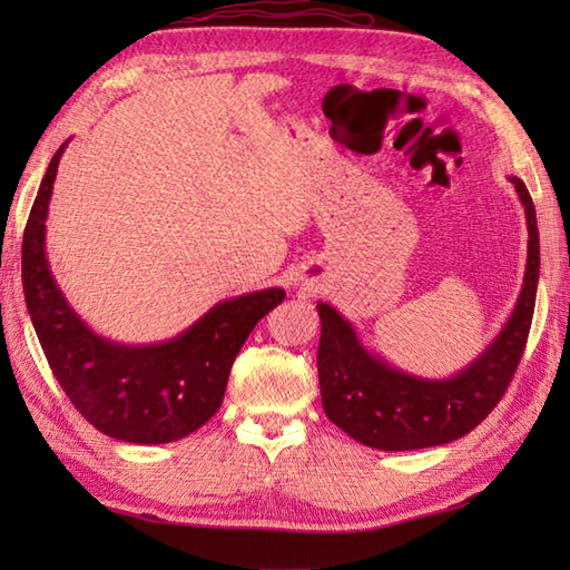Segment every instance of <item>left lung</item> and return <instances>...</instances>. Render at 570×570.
I'll use <instances>...</instances> for the list:
<instances>
[{"instance_id":"obj_1","label":"left lung","mask_w":570,"mask_h":570,"mask_svg":"<svg viewBox=\"0 0 570 570\" xmlns=\"http://www.w3.org/2000/svg\"><path fill=\"white\" fill-rule=\"evenodd\" d=\"M524 205L529 247L522 294L482 353L445 380L392 367L362 345L353 323L318 301V380L323 411L350 439L377 451H416L463 439L498 406L527 347L539 284L537 210L522 178H510Z\"/></svg>"}]
</instances>
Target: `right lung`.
<instances>
[{
  "label": "right lung",
  "mask_w": 570,
  "mask_h": 570,
  "mask_svg": "<svg viewBox=\"0 0 570 570\" xmlns=\"http://www.w3.org/2000/svg\"><path fill=\"white\" fill-rule=\"evenodd\" d=\"M60 144L46 168L21 245V282L43 355L80 414L127 443H171L198 431L223 404L233 362L252 328L282 304L284 288L227 298L171 341L122 345L70 308L46 259V217Z\"/></svg>",
  "instance_id": "add662e5"
}]
</instances>
